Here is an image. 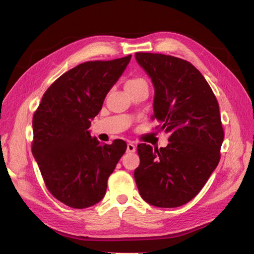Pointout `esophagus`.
Returning a JSON list of instances; mask_svg holds the SVG:
<instances>
[{
  "mask_svg": "<svg viewBox=\"0 0 254 254\" xmlns=\"http://www.w3.org/2000/svg\"><path fill=\"white\" fill-rule=\"evenodd\" d=\"M135 149H136V146H135L133 143L129 142V143L127 144V152H134Z\"/></svg>",
  "mask_w": 254,
  "mask_h": 254,
  "instance_id": "esophagus-1",
  "label": "esophagus"
}]
</instances>
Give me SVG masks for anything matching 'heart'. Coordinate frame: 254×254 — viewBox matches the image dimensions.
Instances as JSON below:
<instances>
[{"mask_svg": "<svg viewBox=\"0 0 254 254\" xmlns=\"http://www.w3.org/2000/svg\"><path fill=\"white\" fill-rule=\"evenodd\" d=\"M144 84H147L146 81L143 78L140 77H132V78H129L126 83H125V88L126 90H132L135 89L137 87H141L144 86Z\"/></svg>", "mask_w": 254, "mask_h": 254, "instance_id": "b5f03b06", "label": "heart"}]
</instances>
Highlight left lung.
Instances as JSON below:
<instances>
[{"label": "left lung", "mask_w": 254, "mask_h": 254, "mask_svg": "<svg viewBox=\"0 0 254 254\" xmlns=\"http://www.w3.org/2000/svg\"><path fill=\"white\" fill-rule=\"evenodd\" d=\"M155 87L152 120L170 133L166 147L137 145L134 180L141 197L159 207L191 200L220 160L225 132L219 106L203 75L189 61L157 53H135Z\"/></svg>", "instance_id": "obj_1"}]
</instances>
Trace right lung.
<instances>
[{"label":"right lung","instance_id":"obj_1","mask_svg":"<svg viewBox=\"0 0 254 254\" xmlns=\"http://www.w3.org/2000/svg\"><path fill=\"white\" fill-rule=\"evenodd\" d=\"M130 59L87 61L71 68L45 91L34 113L32 151L45 187L73 209L102 200L109 176L126 151L125 141L101 145L88 129Z\"/></svg>","mask_w":254,"mask_h":254}]
</instances>
